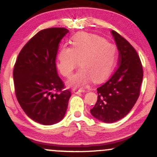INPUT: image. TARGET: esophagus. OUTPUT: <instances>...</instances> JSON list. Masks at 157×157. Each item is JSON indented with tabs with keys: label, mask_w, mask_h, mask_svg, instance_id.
<instances>
[{
	"label": "esophagus",
	"mask_w": 157,
	"mask_h": 157,
	"mask_svg": "<svg viewBox=\"0 0 157 157\" xmlns=\"http://www.w3.org/2000/svg\"><path fill=\"white\" fill-rule=\"evenodd\" d=\"M73 92L75 94H80V93H82V92H85L84 90H82V89H73Z\"/></svg>",
	"instance_id": "1"
}]
</instances>
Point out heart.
Here are the masks:
<instances>
[{
  "instance_id": "heart-1",
  "label": "heart",
  "mask_w": 157,
  "mask_h": 157,
  "mask_svg": "<svg viewBox=\"0 0 157 157\" xmlns=\"http://www.w3.org/2000/svg\"><path fill=\"white\" fill-rule=\"evenodd\" d=\"M71 47H63L57 55V68L63 76L68 77L79 65L81 68L67 81L70 87H84L91 80L104 81L113 70L117 59L114 44L94 34L80 32L74 35Z\"/></svg>"
}]
</instances>
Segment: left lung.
<instances>
[{
	"label": "left lung",
	"instance_id": "8db88e82",
	"mask_svg": "<svg viewBox=\"0 0 157 157\" xmlns=\"http://www.w3.org/2000/svg\"><path fill=\"white\" fill-rule=\"evenodd\" d=\"M119 51V66L105 84L97 89V101L90 110L97 120L112 123L125 117L140 96L143 70L140 57L128 41L111 31Z\"/></svg>",
	"mask_w": 157,
	"mask_h": 157
}]
</instances>
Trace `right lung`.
<instances>
[{
  "mask_svg": "<svg viewBox=\"0 0 157 157\" xmlns=\"http://www.w3.org/2000/svg\"><path fill=\"white\" fill-rule=\"evenodd\" d=\"M65 28H49L37 32L23 46L14 66L15 94L26 114L46 125L64 117L71 97L57 75L56 56L59 43L68 32Z\"/></svg>",
  "mask_w": 157,
  "mask_h": 157,
  "instance_id": "right-lung-1",
  "label": "right lung"
}]
</instances>
